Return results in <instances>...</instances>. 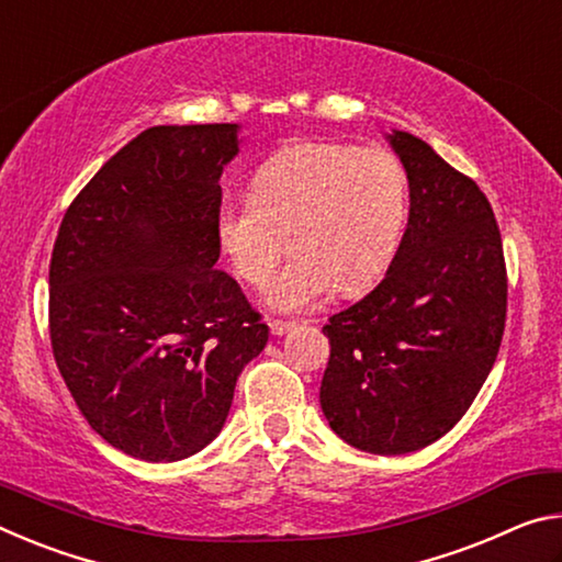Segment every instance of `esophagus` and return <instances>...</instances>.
Wrapping results in <instances>:
<instances>
[{
    "instance_id": "obj_1",
    "label": "esophagus",
    "mask_w": 562,
    "mask_h": 562,
    "mask_svg": "<svg viewBox=\"0 0 562 562\" xmlns=\"http://www.w3.org/2000/svg\"><path fill=\"white\" fill-rule=\"evenodd\" d=\"M268 325H270V331H272L274 337H282V335H288V331L294 327V322H284V319H270Z\"/></svg>"
}]
</instances>
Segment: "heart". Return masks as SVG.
<instances>
[{
    "label": "heart",
    "mask_w": 562,
    "mask_h": 562,
    "mask_svg": "<svg viewBox=\"0 0 562 562\" xmlns=\"http://www.w3.org/2000/svg\"><path fill=\"white\" fill-rule=\"evenodd\" d=\"M406 170L384 146L310 140L284 148L252 176L250 195L223 198L215 233L237 278L270 282L272 310L302 312L339 288L361 292L382 278L402 240Z\"/></svg>",
    "instance_id": "1"
}]
</instances>
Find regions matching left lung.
<instances>
[{
    "label": "left lung",
    "mask_w": 562,
    "mask_h": 562,
    "mask_svg": "<svg viewBox=\"0 0 562 562\" xmlns=\"http://www.w3.org/2000/svg\"><path fill=\"white\" fill-rule=\"evenodd\" d=\"M389 144L408 178V223L384 280L331 315L319 404L339 439L398 456L449 434L498 357L508 280L488 198L426 140Z\"/></svg>",
    "instance_id": "1"
}]
</instances>
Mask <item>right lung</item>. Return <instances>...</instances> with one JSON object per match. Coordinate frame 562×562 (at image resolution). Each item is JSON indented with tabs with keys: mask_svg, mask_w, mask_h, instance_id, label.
Returning <instances> with one entry per match:
<instances>
[{
	"mask_svg": "<svg viewBox=\"0 0 562 562\" xmlns=\"http://www.w3.org/2000/svg\"><path fill=\"white\" fill-rule=\"evenodd\" d=\"M237 123L154 126L66 211L49 265L56 367L113 449L170 463L205 449L268 345L221 258L215 217Z\"/></svg>",
	"mask_w": 562,
	"mask_h": 562,
	"instance_id": "right-lung-1",
	"label": "right lung"
}]
</instances>
